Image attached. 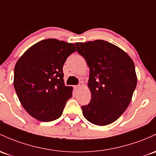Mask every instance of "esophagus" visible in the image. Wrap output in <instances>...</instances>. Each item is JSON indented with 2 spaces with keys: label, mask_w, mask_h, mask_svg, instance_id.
<instances>
[{
  "label": "esophagus",
  "mask_w": 156,
  "mask_h": 156,
  "mask_svg": "<svg viewBox=\"0 0 156 156\" xmlns=\"http://www.w3.org/2000/svg\"><path fill=\"white\" fill-rule=\"evenodd\" d=\"M80 87H81V85H77V86H75V87H74V88H75V90L77 91V90H79Z\"/></svg>",
  "instance_id": "34e87169"
}]
</instances>
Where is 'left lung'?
<instances>
[{"label": "left lung", "instance_id": "1", "mask_svg": "<svg viewBox=\"0 0 156 156\" xmlns=\"http://www.w3.org/2000/svg\"><path fill=\"white\" fill-rule=\"evenodd\" d=\"M75 44L90 68L91 101L81 107L83 116L95 125H108L130 103L137 84L134 63L124 51L105 41Z\"/></svg>", "mask_w": 156, "mask_h": 156}]
</instances>
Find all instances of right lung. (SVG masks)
<instances>
[{
  "instance_id": "add662e5",
  "label": "right lung",
  "mask_w": 156,
  "mask_h": 156,
  "mask_svg": "<svg viewBox=\"0 0 156 156\" xmlns=\"http://www.w3.org/2000/svg\"><path fill=\"white\" fill-rule=\"evenodd\" d=\"M75 51L73 44L46 39L29 48L17 61L15 90L32 117L46 122L61 117L73 93V87L64 84L63 66Z\"/></svg>"
}]
</instances>
